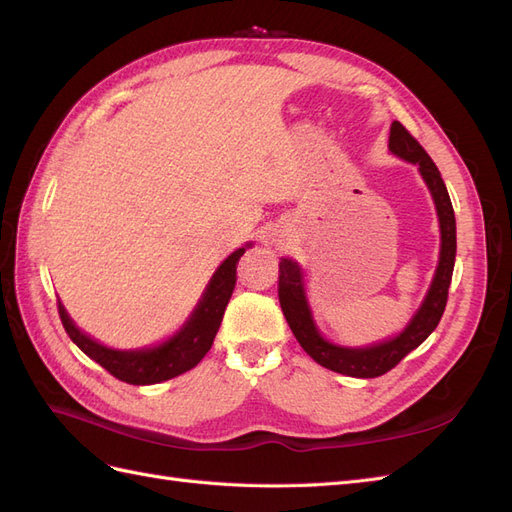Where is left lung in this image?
I'll list each match as a JSON object with an SVG mask.
<instances>
[{
	"label": "left lung",
	"mask_w": 512,
	"mask_h": 512,
	"mask_svg": "<svg viewBox=\"0 0 512 512\" xmlns=\"http://www.w3.org/2000/svg\"><path fill=\"white\" fill-rule=\"evenodd\" d=\"M389 149L401 160L412 162L418 166V173L425 179L427 188L436 203L438 220H440V260L433 275L431 286L425 294V301L416 309V314L408 322V327L399 335L386 339V342L365 346V348H346L337 346L324 339L312 318L305 297V280L303 269L290 258H280V282H277V294H280V305L286 316L290 331L297 337L301 348L312 356V359L337 374L352 378H378L386 371H391L406 354L421 346L425 339L438 327L444 314L448 286L453 280L455 252H457V230H455V211L451 196H448L446 185L438 166L427 156V151L418 145L416 138L393 121Z\"/></svg>",
	"instance_id": "left-lung-1"
}]
</instances>
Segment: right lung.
<instances>
[{
    "mask_svg": "<svg viewBox=\"0 0 512 512\" xmlns=\"http://www.w3.org/2000/svg\"><path fill=\"white\" fill-rule=\"evenodd\" d=\"M245 247H239L237 252H232L222 265L215 269L203 292V299L194 307L188 322L160 346L143 350L106 348L76 327L64 305L59 303L57 309L61 324H64V329L72 342L79 346L89 359L100 363L108 374H113L121 382L158 384L179 374H185V371L200 363V359H203L213 344L215 333H218L224 318V309L237 284V262L243 256Z\"/></svg>",
    "mask_w": 512,
    "mask_h": 512,
    "instance_id": "add662e5",
    "label": "right lung"
}]
</instances>
